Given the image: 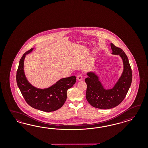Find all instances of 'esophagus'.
<instances>
[{
	"label": "esophagus",
	"instance_id": "1",
	"mask_svg": "<svg viewBox=\"0 0 148 148\" xmlns=\"http://www.w3.org/2000/svg\"><path fill=\"white\" fill-rule=\"evenodd\" d=\"M83 79V77L81 75H79L78 76H77V80L78 81L82 80Z\"/></svg>",
	"mask_w": 148,
	"mask_h": 148
}]
</instances>
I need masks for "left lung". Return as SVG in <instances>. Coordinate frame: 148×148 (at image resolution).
<instances>
[{"mask_svg":"<svg viewBox=\"0 0 148 148\" xmlns=\"http://www.w3.org/2000/svg\"><path fill=\"white\" fill-rule=\"evenodd\" d=\"M111 54L119 55L123 63L121 75L111 88L106 89L100 81L98 76L93 71L87 73L88 77L85 82L87 87L86 99L93 107L100 109L115 108L121 103L130 88L132 74L129 60L123 50L111 43Z\"/></svg>","mask_w":148,"mask_h":148,"instance_id":"left-lung-1","label":"left lung"}]
</instances>
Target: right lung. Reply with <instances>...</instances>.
Listing matches in <instances>:
<instances>
[{
	"label": "right lung",
	"instance_id": "add662e5",
	"mask_svg": "<svg viewBox=\"0 0 148 148\" xmlns=\"http://www.w3.org/2000/svg\"><path fill=\"white\" fill-rule=\"evenodd\" d=\"M34 50L27 51L21 58L16 80L18 88L26 102L32 108L44 112H53L61 108L67 99V90L76 82L75 76L60 79L48 88H38L27 80L25 76L24 63L26 55Z\"/></svg>",
	"mask_w": 148,
	"mask_h": 148
}]
</instances>
